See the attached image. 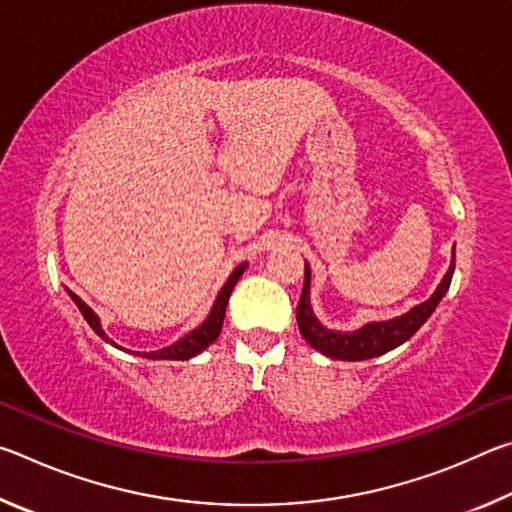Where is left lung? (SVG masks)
I'll return each mask as SVG.
<instances>
[{"instance_id":"left-lung-1","label":"left lung","mask_w":512,"mask_h":512,"mask_svg":"<svg viewBox=\"0 0 512 512\" xmlns=\"http://www.w3.org/2000/svg\"><path fill=\"white\" fill-rule=\"evenodd\" d=\"M456 266V250L452 253V266L445 273L443 280H440L438 289L431 293L429 300L420 302L413 309L406 311V314L381 320V323H368L359 327L357 332H334V329H327L320 320L314 316V309H311L309 300V284H311V271L309 264H305V284H302V296L298 302V327L305 341L311 348L323 352L329 359L339 361H363L379 357V354H386L395 350L397 345L409 341L411 336L418 332V329L427 323V318L433 314V309L438 307V302L452 284Z\"/></svg>"}]
</instances>
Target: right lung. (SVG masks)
Returning a JSON list of instances; mask_svg holds the SVG:
<instances>
[{
  "label": "right lung",
  "mask_w": 512,
  "mask_h": 512,
  "mask_svg": "<svg viewBox=\"0 0 512 512\" xmlns=\"http://www.w3.org/2000/svg\"><path fill=\"white\" fill-rule=\"evenodd\" d=\"M244 271H246V264H239V266L235 268V271H232V275L228 277V282L223 284V289L219 291V296H216V300H214V307H212V311H210V316H207L201 325H198L196 329H192V332H189V334H185L183 339H178L176 343L167 345V348L153 350V352H142L140 357H144V359L185 361V359L196 357L198 352H203V350L207 348V345L219 339L221 327H223V316H225V305H228L230 293H232V289H235V284L239 282V277H241V273H244ZM69 296H72L74 305L79 307L83 318L88 320V325L94 329V332H97L106 343L115 345V341H110L108 336H106V332H103V327H101V323H99V316L94 314V311H92L88 305H85V302H83L79 296H76V293H69ZM115 348H119V345H115ZM119 350H121V348H119Z\"/></svg>",
  "instance_id": "add662e5"
}]
</instances>
